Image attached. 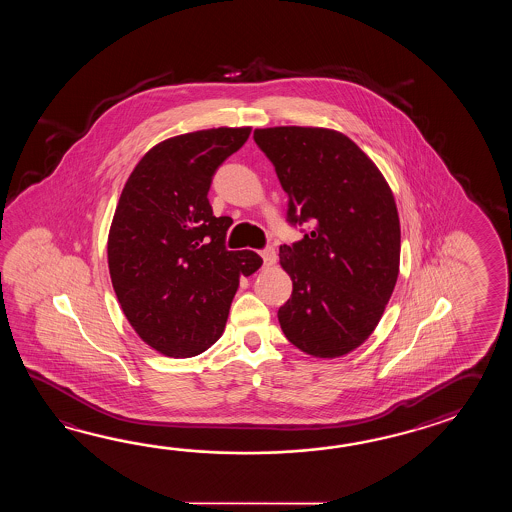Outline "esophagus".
Segmentation results:
<instances>
[{"label":"esophagus","instance_id":"esophagus-1","mask_svg":"<svg viewBox=\"0 0 512 512\" xmlns=\"http://www.w3.org/2000/svg\"><path fill=\"white\" fill-rule=\"evenodd\" d=\"M260 254L263 261H265V265H272V263L276 261V251H274V247H265Z\"/></svg>","mask_w":512,"mask_h":512}]
</instances>
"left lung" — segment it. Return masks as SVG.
Instances as JSON below:
<instances>
[{"instance_id": "obj_1", "label": "left lung", "mask_w": 512, "mask_h": 512, "mask_svg": "<svg viewBox=\"0 0 512 512\" xmlns=\"http://www.w3.org/2000/svg\"><path fill=\"white\" fill-rule=\"evenodd\" d=\"M289 196L287 221L304 238L280 247L293 294L280 307L283 335L307 355L335 359L379 324L401 260V225L379 168L344 133L278 126L254 130Z\"/></svg>"}]
</instances>
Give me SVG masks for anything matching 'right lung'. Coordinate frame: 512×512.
Segmentation results:
<instances>
[{
    "label": "right lung",
    "instance_id": "right-lung-1",
    "mask_svg": "<svg viewBox=\"0 0 512 512\" xmlns=\"http://www.w3.org/2000/svg\"><path fill=\"white\" fill-rule=\"evenodd\" d=\"M251 128H212L159 142L122 188L109 229L108 265L135 333L166 357H196L227 324L240 276L261 267L225 247L229 216L208 203L212 177Z\"/></svg>",
    "mask_w": 512,
    "mask_h": 512
}]
</instances>
